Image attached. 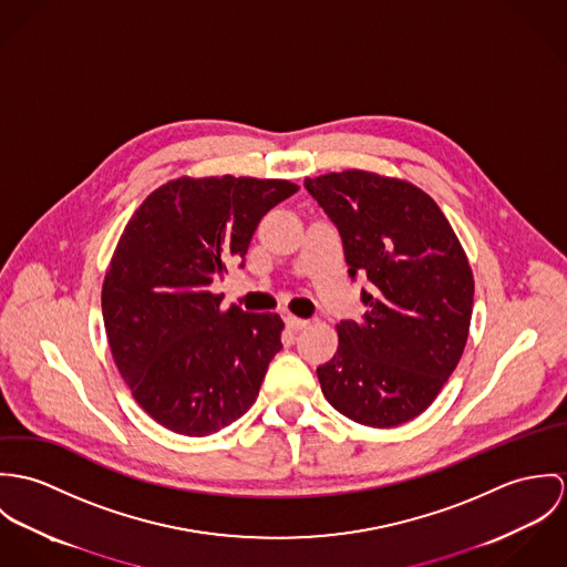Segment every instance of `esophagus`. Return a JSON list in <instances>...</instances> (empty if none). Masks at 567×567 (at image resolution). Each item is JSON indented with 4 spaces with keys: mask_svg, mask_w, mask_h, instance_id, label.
I'll list each match as a JSON object with an SVG mask.
<instances>
[{
    "mask_svg": "<svg viewBox=\"0 0 567 567\" xmlns=\"http://www.w3.org/2000/svg\"><path fill=\"white\" fill-rule=\"evenodd\" d=\"M285 323H287L289 330H302V328L309 326L307 319H300V317H296V315H287V317H285Z\"/></svg>",
    "mask_w": 567,
    "mask_h": 567,
    "instance_id": "esophagus-1",
    "label": "esophagus"
}]
</instances>
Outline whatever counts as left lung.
<instances>
[{"instance_id": "obj_1", "label": "left lung", "mask_w": 567, "mask_h": 567, "mask_svg": "<svg viewBox=\"0 0 567 567\" xmlns=\"http://www.w3.org/2000/svg\"><path fill=\"white\" fill-rule=\"evenodd\" d=\"M305 187L337 226L350 278H368L361 321L337 323V354L317 368L346 417L391 429L424 413L467 341L474 278L452 226L411 183L348 169Z\"/></svg>"}]
</instances>
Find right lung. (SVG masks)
I'll use <instances>...</instances> for the list:
<instances>
[{
  "instance_id": "obj_1",
  "label": "right lung",
  "mask_w": 567,
  "mask_h": 567,
  "mask_svg": "<svg viewBox=\"0 0 567 567\" xmlns=\"http://www.w3.org/2000/svg\"><path fill=\"white\" fill-rule=\"evenodd\" d=\"M289 181L178 178L134 210L102 287L120 374L161 426L206 437L239 420L280 352V315L221 311L210 285L244 267L262 215L291 197Z\"/></svg>"
}]
</instances>
